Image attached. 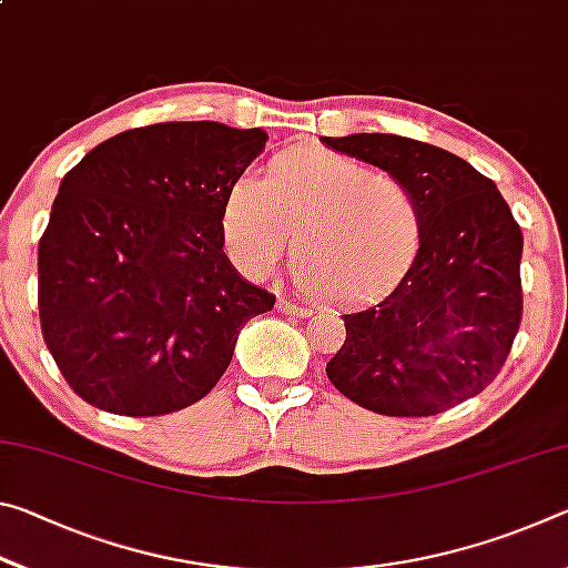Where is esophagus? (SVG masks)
<instances>
[{"label":"esophagus","mask_w":568,"mask_h":568,"mask_svg":"<svg viewBox=\"0 0 568 568\" xmlns=\"http://www.w3.org/2000/svg\"><path fill=\"white\" fill-rule=\"evenodd\" d=\"M275 307H277V311H281V313H285V315H297V318H307V315H311V311H307V307L293 303L291 297H285V295H277Z\"/></svg>","instance_id":"1"}]
</instances>
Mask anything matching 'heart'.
<instances>
[{
  "label": "heart",
  "instance_id": "b5f03b06",
  "mask_svg": "<svg viewBox=\"0 0 568 568\" xmlns=\"http://www.w3.org/2000/svg\"><path fill=\"white\" fill-rule=\"evenodd\" d=\"M220 225L227 255L247 275H265L293 240L295 281L335 305L388 293L420 245L406 185L321 145L277 152L265 180L235 178Z\"/></svg>",
  "mask_w": 568,
  "mask_h": 568
}]
</instances>
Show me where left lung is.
Wrapping results in <instances>:
<instances>
[{
    "mask_svg": "<svg viewBox=\"0 0 568 568\" xmlns=\"http://www.w3.org/2000/svg\"><path fill=\"white\" fill-rule=\"evenodd\" d=\"M325 148L376 165L410 192L420 245L393 293L343 315L325 373L383 416H436L478 396L521 323V227L488 178L428 142L358 132Z\"/></svg>",
    "mask_w": 568,
    "mask_h": 568,
    "instance_id": "8db88e82",
    "label": "left lung"
}]
</instances>
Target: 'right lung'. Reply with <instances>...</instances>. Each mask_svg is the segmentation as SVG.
Returning a JSON list of instances; mask_svg holds the SVG:
<instances>
[{
  "instance_id": "obj_1",
  "label": "right lung",
  "mask_w": 568,
  "mask_h": 568,
  "mask_svg": "<svg viewBox=\"0 0 568 568\" xmlns=\"http://www.w3.org/2000/svg\"><path fill=\"white\" fill-rule=\"evenodd\" d=\"M267 132L160 122L114 134L67 172L40 240V323L70 388L118 416H162L213 390L237 333L273 311L225 255L223 200Z\"/></svg>"
}]
</instances>
